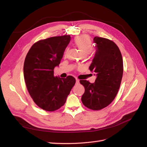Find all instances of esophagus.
Masks as SVG:
<instances>
[{"label":"esophagus","mask_w":147,"mask_h":147,"mask_svg":"<svg viewBox=\"0 0 147 147\" xmlns=\"http://www.w3.org/2000/svg\"><path fill=\"white\" fill-rule=\"evenodd\" d=\"M80 83V81L78 80V79H76V84H78Z\"/></svg>","instance_id":"obj_1"}]
</instances>
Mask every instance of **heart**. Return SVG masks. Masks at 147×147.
I'll list each match as a JSON object with an SVG mask.
<instances>
[{
    "instance_id": "heart-1",
    "label": "heart",
    "mask_w": 147,
    "mask_h": 147,
    "mask_svg": "<svg viewBox=\"0 0 147 147\" xmlns=\"http://www.w3.org/2000/svg\"><path fill=\"white\" fill-rule=\"evenodd\" d=\"M75 44L82 55H87L92 50V42L87 35H82L75 40Z\"/></svg>"
}]
</instances>
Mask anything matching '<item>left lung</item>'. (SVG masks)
I'll return each instance as SVG.
<instances>
[{
    "label": "left lung",
    "instance_id": "8db88e82",
    "mask_svg": "<svg viewBox=\"0 0 147 147\" xmlns=\"http://www.w3.org/2000/svg\"><path fill=\"white\" fill-rule=\"evenodd\" d=\"M93 42L96 51L89 69L95 74L96 79L94 83L87 80L80 82L84 87L83 105L99 110L108 106L116 97L123 77V63L121 53L113 42L95 37Z\"/></svg>",
    "mask_w": 147,
    "mask_h": 147
}]
</instances>
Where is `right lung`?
<instances>
[{
  "instance_id": "1",
  "label": "right lung",
  "mask_w": 147,
  "mask_h": 147,
  "mask_svg": "<svg viewBox=\"0 0 147 147\" xmlns=\"http://www.w3.org/2000/svg\"><path fill=\"white\" fill-rule=\"evenodd\" d=\"M70 35L41 40L30 48L24 63V77L28 92L40 108L52 112L63 106L75 83L72 76L66 78L54 76Z\"/></svg>"
}]
</instances>
